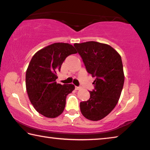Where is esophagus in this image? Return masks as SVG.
Listing matches in <instances>:
<instances>
[{"mask_svg": "<svg viewBox=\"0 0 150 150\" xmlns=\"http://www.w3.org/2000/svg\"><path fill=\"white\" fill-rule=\"evenodd\" d=\"M81 89V87H77V86H75V89L76 90H79V89Z\"/></svg>", "mask_w": 150, "mask_h": 150, "instance_id": "obj_1", "label": "esophagus"}]
</instances>
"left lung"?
Instances as JSON below:
<instances>
[{
	"mask_svg": "<svg viewBox=\"0 0 150 150\" xmlns=\"http://www.w3.org/2000/svg\"><path fill=\"white\" fill-rule=\"evenodd\" d=\"M88 73L96 79L88 101L81 102V112L89 120L106 117L117 105L124 83L122 57L110 45L96 41L75 43Z\"/></svg>",
	"mask_w": 150,
	"mask_h": 150,
	"instance_id": "left-lung-1",
	"label": "left lung"
}]
</instances>
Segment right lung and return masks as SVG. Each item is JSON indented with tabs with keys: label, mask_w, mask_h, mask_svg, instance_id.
<instances>
[{
	"label": "right lung",
	"mask_w": 150,
	"mask_h": 150,
	"mask_svg": "<svg viewBox=\"0 0 150 150\" xmlns=\"http://www.w3.org/2000/svg\"><path fill=\"white\" fill-rule=\"evenodd\" d=\"M77 53L72 45L55 42L38 51L30 60L26 72V89L30 103L45 117L54 118L63 112L66 97L75 86L57 83V73L67 57Z\"/></svg>",
	"instance_id": "add662e5"
}]
</instances>
